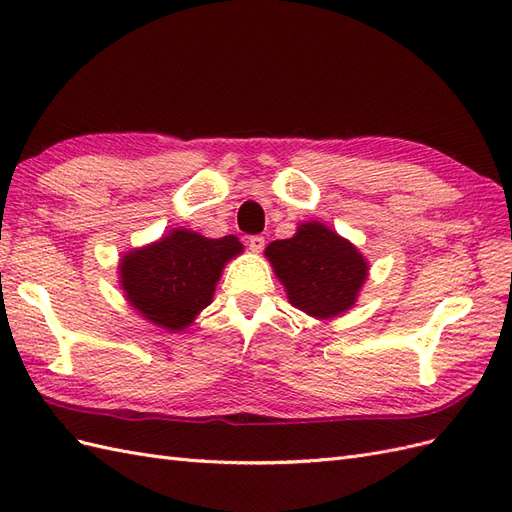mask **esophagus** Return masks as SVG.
Here are the masks:
<instances>
[{
  "label": "esophagus",
  "instance_id": "1",
  "mask_svg": "<svg viewBox=\"0 0 512 512\" xmlns=\"http://www.w3.org/2000/svg\"><path fill=\"white\" fill-rule=\"evenodd\" d=\"M247 245H250L252 252H262V250H265V237L252 235L250 239H247Z\"/></svg>",
  "mask_w": 512,
  "mask_h": 512
}]
</instances>
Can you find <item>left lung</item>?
Returning a JSON list of instances; mask_svg holds the SVG:
<instances>
[{"label":"left lung","mask_w":512,"mask_h":512,"mask_svg":"<svg viewBox=\"0 0 512 512\" xmlns=\"http://www.w3.org/2000/svg\"><path fill=\"white\" fill-rule=\"evenodd\" d=\"M265 254L290 303L316 318L350 309L367 277L356 247L320 222L301 224L297 235L269 243Z\"/></svg>","instance_id":"8db88e82"}]
</instances>
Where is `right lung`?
I'll return each instance as SVG.
<instances>
[{"instance_id": "1", "label": "right lung", "mask_w": 512, "mask_h": 512, "mask_svg": "<svg viewBox=\"0 0 512 512\" xmlns=\"http://www.w3.org/2000/svg\"><path fill=\"white\" fill-rule=\"evenodd\" d=\"M241 250L235 235L207 239L192 230H173L121 258V286L147 320L181 331L211 303L224 265Z\"/></svg>"}]
</instances>
